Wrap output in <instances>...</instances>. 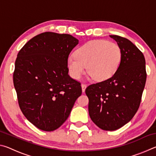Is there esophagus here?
Masks as SVG:
<instances>
[{
	"label": "esophagus",
	"mask_w": 156,
	"mask_h": 156,
	"mask_svg": "<svg viewBox=\"0 0 156 156\" xmlns=\"http://www.w3.org/2000/svg\"><path fill=\"white\" fill-rule=\"evenodd\" d=\"M81 87H82V90H83V92H84V91H85V89L87 88V84L83 83L81 84Z\"/></svg>",
	"instance_id": "obj_1"
}]
</instances>
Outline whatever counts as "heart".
<instances>
[{"instance_id": "1", "label": "heart", "mask_w": 156, "mask_h": 156, "mask_svg": "<svg viewBox=\"0 0 156 156\" xmlns=\"http://www.w3.org/2000/svg\"><path fill=\"white\" fill-rule=\"evenodd\" d=\"M122 59V51L117 44L103 40L89 41L69 56L67 66L72 77L80 78L87 69L94 80L110 78L117 71Z\"/></svg>"}]
</instances>
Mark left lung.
Here are the masks:
<instances>
[{
    "mask_svg": "<svg viewBox=\"0 0 156 156\" xmlns=\"http://www.w3.org/2000/svg\"><path fill=\"white\" fill-rule=\"evenodd\" d=\"M122 51V59L110 78L85 89L89 114L99 128L114 131L130 121L140 105L147 79L145 58L135 44L124 37L111 35Z\"/></svg>",
    "mask_w": 156,
    "mask_h": 156,
    "instance_id": "left-lung-1",
    "label": "left lung"
}]
</instances>
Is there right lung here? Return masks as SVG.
<instances>
[{
    "label": "right lung",
    "mask_w": 156,
    "mask_h": 156,
    "mask_svg": "<svg viewBox=\"0 0 156 156\" xmlns=\"http://www.w3.org/2000/svg\"><path fill=\"white\" fill-rule=\"evenodd\" d=\"M78 43L70 34L47 31L34 36L18 53L13 81L18 105L39 129L59 128L82 94L80 83L69 76L67 66Z\"/></svg>",
    "instance_id": "right-lung-1"
}]
</instances>
